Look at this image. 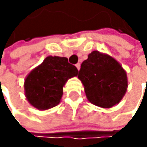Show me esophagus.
I'll use <instances>...</instances> for the list:
<instances>
[{"label":"esophagus","mask_w":147,"mask_h":147,"mask_svg":"<svg viewBox=\"0 0 147 147\" xmlns=\"http://www.w3.org/2000/svg\"><path fill=\"white\" fill-rule=\"evenodd\" d=\"M76 67H77V69L79 70V69H80V63H78V64H76Z\"/></svg>","instance_id":"obj_1"}]
</instances>
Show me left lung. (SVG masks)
I'll use <instances>...</instances> for the list:
<instances>
[{"instance_id": "obj_1", "label": "left lung", "mask_w": 147, "mask_h": 147, "mask_svg": "<svg viewBox=\"0 0 147 147\" xmlns=\"http://www.w3.org/2000/svg\"><path fill=\"white\" fill-rule=\"evenodd\" d=\"M78 78L87 100L103 109L119 103L128 87L127 74L122 65L112 56L99 51H92L83 61Z\"/></svg>"}]
</instances>
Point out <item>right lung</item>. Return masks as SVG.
Masks as SVG:
<instances>
[{
  "instance_id": "add662e5",
  "label": "right lung",
  "mask_w": 147,
  "mask_h": 147,
  "mask_svg": "<svg viewBox=\"0 0 147 147\" xmlns=\"http://www.w3.org/2000/svg\"><path fill=\"white\" fill-rule=\"evenodd\" d=\"M78 74V69L69 63L66 57L47 56L25 78L24 86L28 102L38 110L54 108L61 101L68 79Z\"/></svg>"
}]
</instances>
